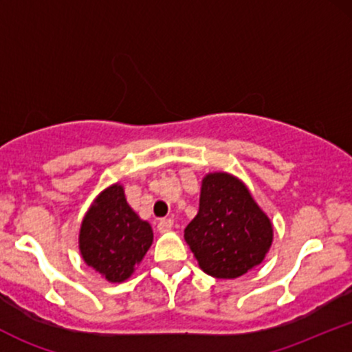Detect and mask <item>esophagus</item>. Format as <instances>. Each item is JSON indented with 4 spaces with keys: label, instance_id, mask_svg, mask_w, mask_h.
<instances>
[{
    "label": "esophagus",
    "instance_id": "34e87169",
    "mask_svg": "<svg viewBox=\"0 0 352 352\" xmlns=\"http://www.w3.org/2000/svg\"><path fill=\"white\" fill-rule=\"evenodd\" d=\"M172 228H173V220H172V218H162V220L159 221V225H157V230H159L160 233L170 232Z\"/></svg>",
    "mask_w": 352,
    "mask_h": 352
}]
</instances>
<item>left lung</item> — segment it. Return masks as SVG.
Returning <instances> with one entry per match:
<instances>
[{"label":"left lung","instance_id":"left-lung-1","mask_svg":"<svg viewBox=\"0 0 352 352\" xmlns=\"http://www.w3.org/2000/svg\"><path fill=\"white\" fill-rule=\"evenodd\" d=\"M184 236L205 273L233 280L265 260L273 225L243 182L213 172L201 182L199 213Z\"/></svg>","mask_w":352,"mask_h":352}]
</instances>
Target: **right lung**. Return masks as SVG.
I'll list each match as a JSON object with an SVG mask.
<instances>
[{"label": "right lung", "instance_id": "obj_1", "mask_svg": "<svg viewBox=\"0 0 352 352\" xmlns=\"http://www.w3.org/2000/svg\"><path fill=\"white\" fill-rule=\"evenodd\" d=\"M152 227L129 207L119 184L99 193L79 232V250L87 266L107 281L122 283L151 248Z\"/></svg>", "mask_w": 352, "mask_h": 352}]
</instances>
